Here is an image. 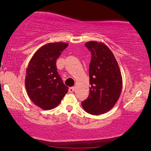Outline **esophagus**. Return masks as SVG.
I'll list each match as a JSON object with an SVG mask.
<instances>
[{
	"mask_svg": "<svg viewBox=\"0 0 151 151\" xmlns=\"http://www.w3.org/2000/svg\"><path fill=\"white\" fill-rule=\"evenodd\" d=\"M74 90H75V87H74V86H72V87L69 88V91H70V93L74 92Z\"/></svg>",
	"mask_w": 151,
	"mask_h": 151,
	"instance_id": "1",
	"label": "esophagus"
}]
</instances>
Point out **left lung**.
I'll return each mask as SVG.
<instances>
[{"instance_id": "left-lung-1", "label": "left lung", "mask_w": 151, "mask_h": 151, "mask_svg": "<svg viewBox=\"0 0 151 151\" xmlns=\"http://www.w3.org/2000/svg\"><path fill=\"white\" fill-rule=\"evenodd\" d=\"M85 46L91 52L89 65V95L81 102L88 114L106 113L116 104L122 90L123 80L114 54L103 42L90 41Z\"/></svg>"}]
</instances>
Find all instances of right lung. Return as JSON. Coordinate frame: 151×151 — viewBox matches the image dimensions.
Segmentation results:
<instances>
[{
	"mask_svg": "<svg viewBox=\"0 0 151 151\" xmlns=\"http://www.w3.org/2000/svg\"><path fill=\"white\" fill-rule=\"evenodd\" d=\"M68 46L65 42H50L34 54L26 70L25 88L30 100L44 110L59 105L68 87L57 71V59Z\"/></svg>",
	"mask_w": 151,
	"mask_h": 151,
	"instance_id": "right-lung-1",
	"label": "right lung"
}]
</instances>
